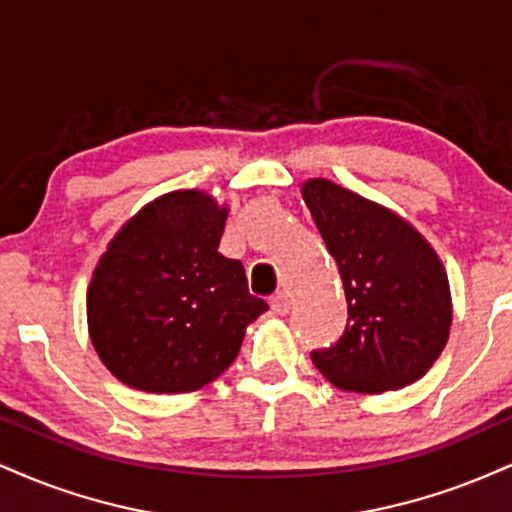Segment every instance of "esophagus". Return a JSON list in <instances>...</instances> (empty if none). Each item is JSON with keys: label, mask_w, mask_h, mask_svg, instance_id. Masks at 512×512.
<instances>
[{"label": "esophagus", "mask_w": 512, "mask_h": 512, "mask_svg": "<svg viewBox=\"0 0 512 512\" xmlns=\"http://www.w3.org/2000/svg\"><path fill=\"white\" fill-rule=\"evenodd\" d=\"M270 308H273L275 313L285 315L289 313V308H292V299H289L287 292H277L273 299H270Z\"/></svg>", "instance_id": "1"}]
</instances>
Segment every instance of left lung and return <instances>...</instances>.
<instances>
[{
	"label": "left lung",
	"instance_id": "8db88e82",
	"mask_svg": "<svg viewBox=\"0 0 512 512\" xmlns=\"http://www.w3.org/2000/svg\"><path fill=\"white\" fill-rule=\"evenodd\" d=\"M337 261L349 320L311 358L334 387L382 394L420 380L449 342V275L432 244L391 208L325 178L301 185Z\"/></svg>",
	"mask_w": 512,
	"mask_h": 512
}]
</instances>
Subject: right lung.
I'll return each mask as SVG.
<instances>
[{"label":"right lung","instance_id":"obj_1","mask_svg":"<svg viewBox=\"0 0 512 512\" xmlns=\"http://www.w3.org/2000/svg\"><path fill=\"white\" fill-rule=\"evenodd\" d=\"M227 206L204 189H175L113 235L87 287V330L99 361L125 387L185 394L230 368L268 304L244 266L218 251Z\"/></svg>","mask_w":512,"mask_h":512}]
</instances>
